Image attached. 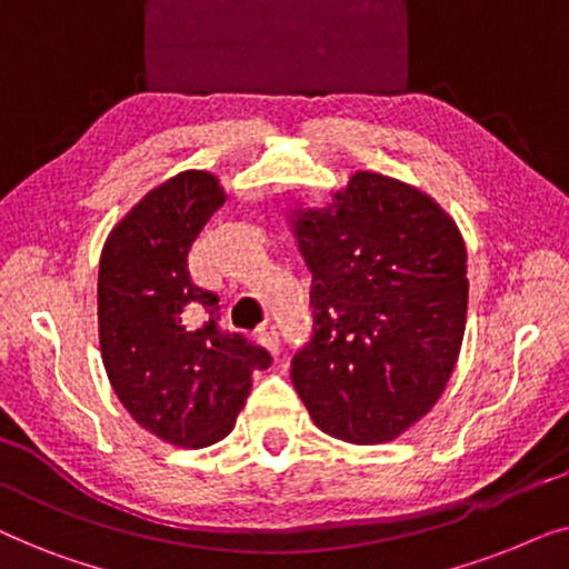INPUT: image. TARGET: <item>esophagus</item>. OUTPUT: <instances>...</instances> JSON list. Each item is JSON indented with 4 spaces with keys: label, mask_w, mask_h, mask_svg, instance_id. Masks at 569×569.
I'll return each instance as SVG.
<instances>
[{
    "label": "esophagus",
    "mask_w": 569,
    "mask_h": 569,
    "mask_svg": "<svg viewBox=\"0 0 569 569\" xmlns=\"http://www.w3.org/2000/svg\"><path fill=\"white\" fill-rule=\"evenodd\" d=\"M259 341H261V347L267 349V352L279 355V333H277L274 326H263V329L259 331Z\"/></svg>",
    "instance_id": "1"
}]
</instances>
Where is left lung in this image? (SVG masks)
Listing matches in <instances>:
<instances>
[{
  "mask_svg": "<svg viewBox=\"0 0 569 569\" xmlns=\"http://www.w3.org/2000/svg\"><path fill=\"white\" fill-rule=\"evenodd\" d=\"M313 284V339L292 383L318 430L391 442L446 391L469 306L461 230L438 201L357 170L323 207L290 209Z\"/></svg>",
  "mask_w": 569,
  "mask_h": 569,
  "instance_id": "obj_1",
  "label": "left lung"
}]
</instances>
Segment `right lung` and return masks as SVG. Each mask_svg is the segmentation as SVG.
<instances>
[{
  "instance_id": "obj_1",
  "label": "right lung",
  "mask_w": 569,
  "mask_h": 569,
  "mask_svg": "<svg viewBox=\"0 0 569 569\" xmlns=\"http://www.w3.org/2000/svg\"><path fill=\"white\" fill-rule=\"evenodd\" d=\"M224 204L220 178L183 170L108 232L98 271V337L108 380L144 430L178 448L228 438L267 349L217 329V295L193 284L189 251Z\"/></svg>"
}]
</instances>
